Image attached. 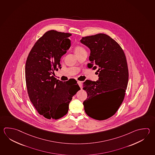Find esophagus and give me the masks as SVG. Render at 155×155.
<instances>
[{"mask_svg":"<svg viewBox=\"0 0 155 155\" xmlns=\"http://www.w3.org/2000/svg\"><path fill=\"white\" fill-rule=\"evenodd\" d=\"M77 83H78V84L79 85V87L82 89V82H81V81H78Z\"/></svg>","mask_w":155,"mask_h":155,"instance_id":"obj_1","label":"esophagus"}]
</instances>
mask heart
I'll return each instance as SVG.
<instances>
[{"mask_svg":"<svg viewBox=\"0 0 155 155\" xmlns=\"http://www.w3.org/2000/svg\"><path fill=\"white\" fill-rule=\"evenodd\" d=\"M74 52L76 54V55H79L82 53H85L86 52V50L83 47L79 46V45H77L76 47H74Z\"/></svg>","mask_w":155,"mask_h":155,"instance_id":"1","label":"heart"}]
</instances>
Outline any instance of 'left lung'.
Returning a JSON list of instances; mask_svg holds the SVG:
<instances>
[{"mask_svg": "<svg viewBox=\"0 0 155 155\" xmlns=\"http://www.w3.org/2000/svg\"><path fill=\"white\" fill-rule=\"evenodd\" d=\"M81 42L91 49L89 68H97V81L87 80L83 89L88 94L83 102L87 114L102 120L114 116L122 104L128 82L129 72L126 55L114 39L104 33L83 37ZM111 92V100L105 106L98 104L104 93Z\"/></svg>", "mask_w": 155, "mask_h": 155, "instance_id": "obj_1", "label": "left lung"}]
</instances>
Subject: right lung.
Segmentation results:
<instances>
[{
	"label": "right lung",
	"mask_w": 155,
	"mask_h": 155,
	"mask_svg": "<svg viewBox=\"0 0 155 155\" xmlns=\"http://www.w3.org/2000/svg\"><path fill=\"white\" fill-rule=\"evenodd\" d=\"M68 33L50 30L36 41L27 58L25 78L29 99L38 113L49 120L67 114L73 95L80 90L77 81L62 82L53 74L61 68L62 55L71 46Z\"/></svg>",
	"instance_id": "1"
}]
</instances>
